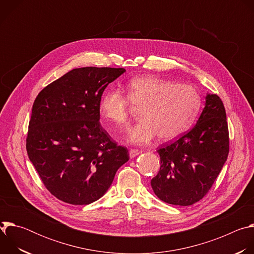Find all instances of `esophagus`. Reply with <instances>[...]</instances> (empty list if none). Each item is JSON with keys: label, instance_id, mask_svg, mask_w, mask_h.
I'll return each mask as SVG.
<instances>
[{"label": "esophagus", "instance_id": "obj_1", "mask_svg": "<svg viewBox=\"0 0 254 254\" xmlns=\"http://www.w3.org/2000/svg\"><path fill=\"white\" fill-rule=\"evenodd\" d=\"M141 152L139 150H136V149H130L129 150V157L132 159L134 157H136L137 155H139Z\"/></svg>", "mask_w": 254, "mask_h": 254}]
</instances>
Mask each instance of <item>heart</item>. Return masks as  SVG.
Wrapping results in <instances>:
<instances>
[{
    "instance_id": "b5f03b06",
    "label": "heart",
    "mask_w": 254,
    "mask_h": 254,
    "mask_svg": "<svg viewBox=\"0 0 254 254\" xmlns=\"http://www.w3.org/2000/svg\"><path fill=\"white\" fill-rule=\"evenodd\" d=\"M127 90L128 96L120 89L107 90L99 110L107 122L125 127L129 124L132 108H143L140 122L127 134L131 143H148L155 136L160 141L174 140L190 128L201 110L198 91L173 80L151 75L135 77Z\"/></svg>"
}]
</instances>
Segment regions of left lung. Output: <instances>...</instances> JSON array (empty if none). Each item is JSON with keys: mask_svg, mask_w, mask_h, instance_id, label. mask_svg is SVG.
Segmentation results:
<instances>
[{"mask_svg": "<svg viewBox=\"0 0 254 254\" xmlns=\"http://www.w3.org/2000/svg\"><path fill=\"white\" fill-rule=\"evenodd\" d=\"M161 168L151 181L164 202L189 206L211 189L229 154V131L221 98L208 94L204 110L192 129L157 151Z\"/></svg>", "mask_w": 254, "mask_h": 254, "instance_id": "8db88e82", "label": "left lung"}]
</instances>
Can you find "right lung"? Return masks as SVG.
<instances>
[{
  "instance_id": "right-lung-1",
  "label": "right lung",
  "mask_w": 254,
  "mask_h": 254,
  "mask_svg": "<svg viewBox=\"0 0 254 254\" xmlns=\"http://www.w3.org/2000/svg\"><path fill=\"white\" fill-rule=\"evenodd\" d=\"M124 68H75L36 97L26 138L28 157L45 188L72 205L102 197L117 171L129 160L99 123L105 87Z\"/></svg>"
}]
</instances>
